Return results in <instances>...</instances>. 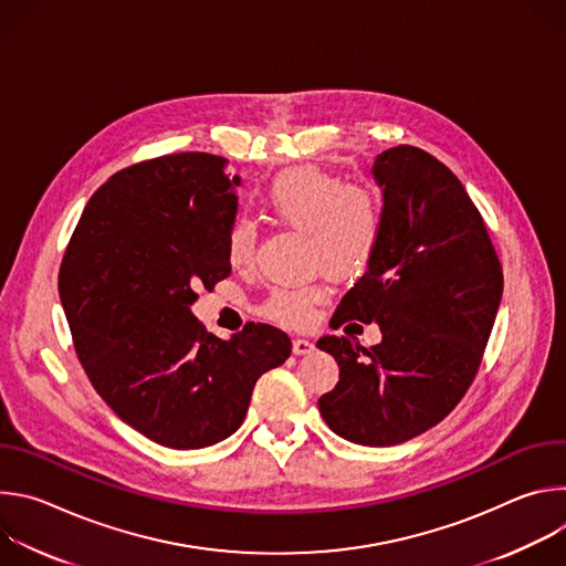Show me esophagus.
<instances>
[{
  "instance_id": "obj_1",
  "label": "esophagus",
  "mask_w": 566,
  "mask_h": 566,
  "mask_svg": "<svg viewBox=\"0 0 566 566\" xmlns=\"http://www.w3.org/2000/svg\"><path fill=\"white\" fill-rule=\"evenodd\" d=\"M315 349V345L308 338H293V354L295 356H304L311 354Z\"/></svg>"
}]
</instances>
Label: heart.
I'll return each instance as SVG.
<instances>
[{
  "instance_id": "heart-1",
  "label": "heart",
  "mask_w": 566,
  "mask_h": 566,
  "mask_svg": "<svg viewBox=\"0 0 566 566\" xmlns=\"http://www.w3.org/2000/svg\"><path fill=\"white\" fill-rule=\"evenodd\" d=\"M262 212L282 226L304 232L308 266L325 269L336 280H356L374 262L385 230V203L374 184L347 181L317 166H297L273 177L260 192ZM255 251V230L234 219L226 230V260L247 266ZM327 286L313 280L275 286L260 304V315L284 327H304Z\"/></svg>"
}]
</instances>
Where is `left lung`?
Masks as SVG:
<instances>
[{
	"label": "left lung",
	"mask_w": 566,
	"mask_h": 566,
	"mask_svg": "<svg viewBox=\"0 0 566 566\" xmlns=\"http://www.w3.org/2000/svg\"><path fill=\"white\" fill-rule=\"evenodd\" d=\"M374 177L385 201L380 249L332 327L378 322L382 340L363 349L349 336H322L317 347L336 358L340 378L317 406L338 437L382 448L437 426L463 398L504 273L481 212L439 158L398 145L378 154Z\"/></svg>",
	"instance_id": "1"
}]
</instances>
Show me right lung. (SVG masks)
<instances>
[{"label":"right lung","instance_id":"add662e5","mask_svg":"<svg viewBox=\"0 0 566 566\" xmlns=\"http://www.w3.org/2000/svg\"><path fill=\"white\" fill-rule=\"evenodd\" d=\"M228 160L181 151L140 160L96 190L57 275L75 354L107 406L149 441L195 450L230 437L258 378L291 338L247 322L221 340L190 313L230 275L226 230L239 177Z\"/></svg>","mask_w":566,"mask_h":566}]
</instances>
